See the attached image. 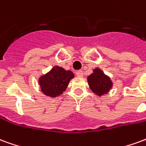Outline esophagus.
I'll use <instances>...</instances> for the list:
<instances>
[{"instance_id":"esophagus-1","label":"esophagus","mask_w":146,"mask_h":146,"mask_svg":"<svg viewBox=\"0 0 146 146\" xmlns=\"http://www.w3.org/2000/svg\"><path fill=\"white\" fill-rule=\"evenodd\" d=\"M83 74H84V73H83L82 70H78V71H76V76H80H80H83Z\"/></svg>"}]
</instances>
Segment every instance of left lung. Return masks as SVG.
I'll list each match as a JSON object with an SVG mask.
<instances>
[{"mask_svg": "<svg viewBox=\"0 0 146 146\" xmlns=\"http://www.w3.org/2000/svg\"><path fill=\"white\" fill-rule=\"evenodd\" d=\"M88 83L91 90L98 96L107 94L113 87L110 77L98 68L95 69L93 73L88 76Z\"/></svg>", "mask_w": 146, "mask_h": 146, "instance_id": "left-lung-1", "label": "left lung"}]
</instances>
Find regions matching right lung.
I'll return each mask as SVG.
<instances>
[{
  "mask_svg": "<svg viewBox=\"0 0 146 146\" xmlns=\"http://www.w3.org/2000/svg\"><path fill=\"white\" fill-rule=\"evenodd\" d=\"M74 77L70 70L62 67L54 66L48 73L39 78L41 92L47 96L55 98L62 95L69 85L70 80Z\"/></svg>",
  "mask_w": 146,
  "mask_h": 146,
  "instance_id": "right-lung-1",
  "label": "right lung"
}]
</instances>
